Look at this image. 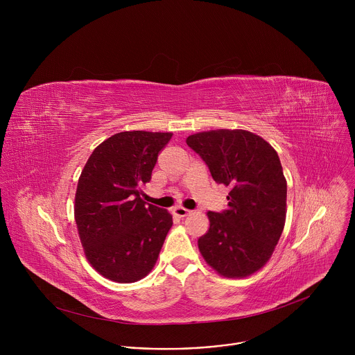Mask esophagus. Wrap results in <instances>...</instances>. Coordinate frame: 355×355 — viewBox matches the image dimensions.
I'll return each instance as SVG.
<instances>
[{"mask_svg": "<svg viewBox=\"0 0 355 355\" xmlns=\"http://www.w3.org/2000/svg\"><path fill=\"white\" fill-rule=\"evenodd\" d=\"M189 214H191V211H188V209H185V208H182V207H177V208L174 209V215L178 216V218H185V216H188Z\"/></svg>", "mask_w": 355, "mask_h": 355, "instance_id": "esophagus-1", "label": "esophagus"}]
</instances>
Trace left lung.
<instances>
[{
  "label": "left lung",
  "instance_id": "8db88e82",
  "mask_svg": "<svg viewBox=\"0 0 355 355\" xmlns=\"http://www.w3.org/2000/svg\"><path fill=\"white\" fill-rule=\"evenodd\" d=\"M187 144L212 178L230 188L227 209L208 212L209 230L198 240L202 257L226 278L254 274L272 256L285 225L286 180L277 151L241 129L199 132Z\"/></svg>",
  "mask_w": 355,
  "mask_h": 355
}]
</instances>
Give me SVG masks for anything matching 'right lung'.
Masks as SVG:
<instances>
[{
  "label": "right lung",
  "instance_id": "add662e5",
  "mask_svg": "<svg viewBox=\"0 0 355 355\" xmlns=\"http://www.w3.org/2000/svg\"><path fill=\"white\" fill-rule=\"evenodd\" d=\"M173 133L121 132L101 143L80 175L74 218L89 264L129 284L155 267L173 216L141 199L157 156Z\"/></svg>",
  "mask_w": 355,
  "mask_h": 355
}]
</instances>
